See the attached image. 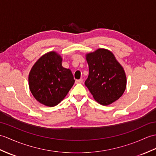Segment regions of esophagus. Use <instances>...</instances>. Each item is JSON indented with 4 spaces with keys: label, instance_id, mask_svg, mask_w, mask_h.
<instances>
[{
    "label": "esophagus",
    "instance_id": "1",
    "mask_svg": "<svg viewBox=\"0 0 156 156\" xmlns=\"http://www.w3.org/2000/svg\"><path fill=\"white\" fill-rule=\"evenodd\" d=\"M82 82H83L82 79H79L76 80V84H80V83H82Z\"/></svg>",
    "mask_w": 156,
    "mask_h": 156
}]
</instances>
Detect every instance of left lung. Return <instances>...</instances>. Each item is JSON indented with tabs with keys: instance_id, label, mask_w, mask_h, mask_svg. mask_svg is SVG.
<instances>
[{
	"instance_id": "left-lung-1",
	"label": "left lung",
	"mask_w": 156,
	"mask_h": 156,
	"mask_svg": "<svg viewBox=\"0 0 156 156\" xmlns=\"http://www.w3.org/2000/svg\"><path fill=\"white\" fill-rule=\"evenodd\" d=\"M89 75L85 85L99 104L108 106L118 100L126 88V76L110 50L99 48L86 55Z\"/></svg>"
}]
</instances>
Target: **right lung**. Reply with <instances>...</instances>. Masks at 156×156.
Returning <instances> with one entry per match:
<instances>
[{
    "instance_id": "add662e5",
    "label": "right lung",
    "mask_w": 156,
    "mask_h": 156,
    "mask_svg": "<svg viewBox=\"0 0 156 156\" xmlns=\"http://www.w3.org/2000/svg\"><path fill=\"white\" fill-rule=\"evenodd\" d=\"M62 57L56 52H48L36 62L29 73L32 94L46 106L59 104L74 84L71 70L62 66Z\"/></svg>"
}]
</instances>
